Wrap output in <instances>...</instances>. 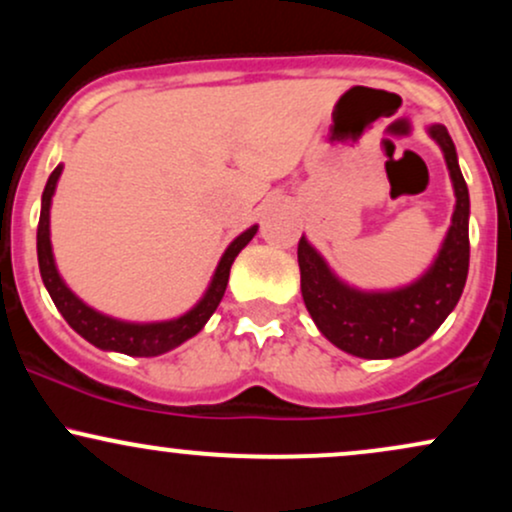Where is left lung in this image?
I'll use <instances>...</instances> for the list:
<instances>
[{"label":"left lung","mask_w":512,"mask_h":512,"mask_svg":"<svg viewBox=\"0 0 512 512\" xmlns=\"http://www.w3.org/2000/svg\"><path fill=\"white\" fill-rule=\"evenodd\" d=\"M448 163L455 187V214L436 262L414 284L368 293L332 274L308 240H298V267L305 308L317 330L358 358H395L424 344L460 301L469 272V192L457 166L455 144L443 125L428 127Z\"/></svg>","instance_id":"8db88e82"}]
</instances>
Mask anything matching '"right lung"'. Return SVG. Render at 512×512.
Wrapping results in <instances>:
<instances>
[{"label": "right lung", "mask_w": 512, "mask_h": 512, "mask_svg": "<svg viewBox=\"0 0 512 512\" xmlns=\"http://www.w3.org/2000/svg\"><path fill=\"white\" fill-rule=\"evenodd\" d=\"M62 175V166L52 170L48 178V185L43 190V207H40V221H38V264H40V276H43V284L48 289L52 303L57 305L64 320L69 322L74 332H79L86 342L105 351H120L127 356H158L166 354V351L175 349V346L187 342L190 337L202 330L207 325V320L214 315V310L219 308L223 293L228 286V274H231V264L238 257V252L250 243L252 236L257 233V226L248 228L245 233L233 240L228 245V250L223 252L219 267H216L214 279H211L207 293L199 301L190 313H185L178 320L168 322H149V325H137V322H122L115 317H108L103 313H96L93 308H88L84 301L74 296L67 289V284L62 281V276L57 274L55 257H52V245H50V204L52 195H55L57 180Z\"/></svg>", "instance_id": "right-lung-1"}]
</instances>
